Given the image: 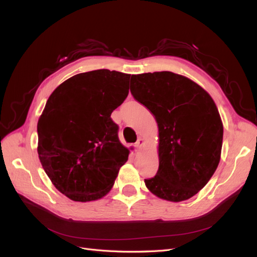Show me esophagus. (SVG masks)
Segmentation results:
<instances>
[{"label": "esophagus", "mask_w": 257, "mask_h": 257, "mask_svg": "<svg viewBox=\"0 0 257 257\" xmlns=\"http://www.w3.org/2000/svg\"><path fill=\"white\" fill-rule=\"evenodd\" d=\"M145 144V141H144V139L143 138H139L137 141H136V144H135V147L137 148V149H139L141 146H143Z\"/></svg>", "instance_id": "esophagus-1"}]
</instances>
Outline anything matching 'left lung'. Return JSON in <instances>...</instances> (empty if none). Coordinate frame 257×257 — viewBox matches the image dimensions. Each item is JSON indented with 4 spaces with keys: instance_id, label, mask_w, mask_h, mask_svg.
Here are the masks:
<instances>
[{
    "instance_id": "8db88e82",
    "label": "left lung",
    "mask_w": 257,
    "mask_h": 257,
    "mask_svg": "<svg viewBox=\"0 0 257 257\" xmlns=\"http://www.w3.org/2000/svg\"><path fill=\"white\" fill-rule=\"evenodd\" d=\"M131 93L158 125L159 166L145 180L147 188L167 201L190 199L220 162L223 125L214 100L191 79L169 71L132 75Z\"/></svg>"
}]
</instances>
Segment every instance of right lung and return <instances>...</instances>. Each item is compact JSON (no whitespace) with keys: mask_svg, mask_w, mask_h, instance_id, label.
Returning a JSON list of instances; mask_svg holds the SVG:
<instances>
[{"mask_svg":"<svg viewBox=\"0 0 257 257\" xmlns=\"http://www.w3.org/2000/svg\"><path fill=\"white\" fill-rule=\"evenodd\" d=\"M130 74L107 69L79 73L50 95L37 124L38 155L53 185L88 202L111 189L130 151L110 114L128 94Z\"/></svg>","mask_w":257,"mask_h":257,"instance_id":"add662e5","label":"right lung"}]
</instances>
